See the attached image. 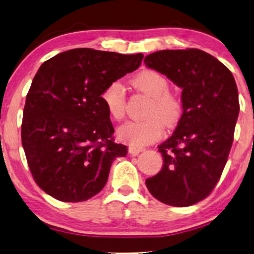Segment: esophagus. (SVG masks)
<instances>
[{"instance_id":"obj_1","label":"esophagus","mask_w":254,"mask_h":254,"mask_svg":"<svg viewBox=\"0 0 254 254\" xmlns=\"http://www.w3.org/2000/svg\"><path fill=\"white\" fill-rule=\"evenodd\" d=\"M141 151H143V148H137V147H130L128 148V152H129L130 155H133V156H136V155H138L140 154Z\"/></svg>"}]
</instances>
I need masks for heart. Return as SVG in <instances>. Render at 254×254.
<instances>
[{
    "label": "heart",
    "instance_id": "b5f03b06",
    "mask_svg": "<svg viewBox=\"0 0 254 254\" xmlns=\"http://www.w3.org/2000/svg\"><path fill=\"white\" fill-rule=\"evenodd\" d=\"M133 85L151 98L145 111L147 119L126 121L118 128V137L131 147L142 148L162 137L163 124L172 127L183 114V104L178 96L169 92V81L154 70H144L135 76ZM102 100L110 117L121 120L126 113L125 89L120 82H112L102 93Z\"/></svg>",
    "mask_w": 254,
    "mask_h": 254
}]
</instances>
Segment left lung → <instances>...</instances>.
I'll list each match as a JSON object with an SVG mask.
<instances>
[{"label": "left lung", "instance_id": "1", "mask_svg": "<svg viewBox=\"0 0 254 254\" xmlns=\"http://www.w3.org/2000/svg\"><path fill=\"white\" fill-rule=\"evenodd\" d=\"M144 64L183 89V116L171 137L158 145L163 168L145 180L163 203L187 207L203 200L221 178L239 113L238 90L231 71L196 48L164 50Z\"/></svg>", "mask_w": 254, "mask_h": 254}]
</instances>
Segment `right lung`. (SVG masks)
Segmentation results:
<instances>
[{
  "instance_id": "obj_1",
  "label": "right lung",
  "mask_w": 254,
  "mask_h": 254,
  "mask_svg": "<svg viewBox=\"0 0 254 254\" xmlns=\"http://www.w3.org/2000/svg\"><path fill=\"white\" fill-rule=\"evenodd\" d=\"M143 54L75 48L40 65L26 95L22 144L37 185L64 202H82L106 185L127 147L114 142L102 100L110 83L140 67Z\"/></svg>"
}]
</instances>
